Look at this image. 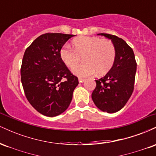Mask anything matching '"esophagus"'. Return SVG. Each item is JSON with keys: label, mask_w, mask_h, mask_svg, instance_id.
<instances>
[{"label": "esophagus", "mask_w": 156, "mask_h": 156, "mask_svg": "<svg viewBox=\"0 0 156 156\" xmlns=\"http://www.w3.org/2000/svg\"><path fill=\"white\" fill-rule=\"evenodd\" d=\"M84 80H85V79H84V78H78V81H79V83H83Z\"/></svg>", "instance_id": "1"}]
</instances>
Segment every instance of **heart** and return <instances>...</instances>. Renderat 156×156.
Instances as JSON below:
<instances>
[{
  "label": "heart",
  "mask_w": 156,
  "mask_h": 156,
  "mask_svg": "<svg viewBox=\"0 0 156 156\" xmlns=\"http://www.w3.org/2000/svg\"><path fill=\"white\" fill-rule=\"evenodd\" d=\"M73 49L64 45L60 49L61 60L69 68L74 67L83 58V63L76 66L73 72L79 77H87L96 71L99 76L108 73L116 58V48L110 39L82 36L72 41Z\"/></svg>",
  "instance_id": "b5f03b06"
}]
</instances>
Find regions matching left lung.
<instances>
[{
  "mask_svg": "<svg viewBox=\"0 0 156 156\" xmlns=\"http://www.w3.org/2000/svg\"><path fill=\"white\" fill-rule=\"evenodd\" d=\"M98 34L112 39L116 48V58L109 72L95 80L92 98L101 111L115 113L125 106L133 92L136 62L133 49L122 39L109 34Z\"/></svg>",
  "mask_w": 156,
  "mask_h": 156,
  "instance_id": "1",
  "label": "left lung"
}]
</instances>
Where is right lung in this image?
<instances>
[{
  "label": "right lung",
  "instance_id": "add662e5",
  "mask_svg": "<svg viewBox=\"0 0 156 156\" xmlns=\"http://www.w3.org/2000/svg\"><path fill=\"white\" fill-rule=\"evenodd\" d=\"M73 34L46 33L26 48L20 69L25 95L37 112L55 117L68 108L78 77L61 60L59 51Z\"/></svg>",
  "mask_w": 156,
  "mask_h": 156
}]
</instances>
